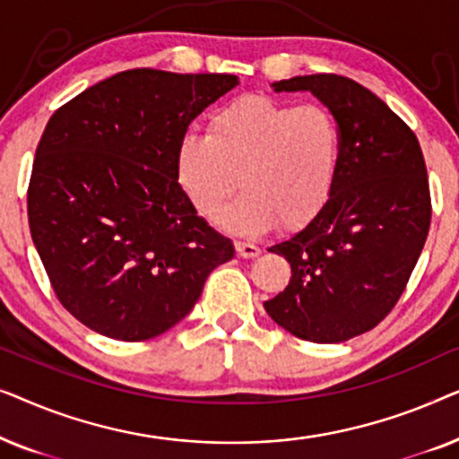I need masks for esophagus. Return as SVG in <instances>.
Wrapping results in <instances>:
<instances>
[{
    "label": "esophagus",
    "mask_w": 459,
    "mask_h": 459,
    "mask_svg": "<svg viewBox=\"0 0 459 459\" xmlns=\"http://www.w3.org/2000/svg\"><path fill=\"white\" fill-rule=\"evenodd\" d=\"M236 253L242 259H255V256L261 255V248L253 242H236Z\"/></svg>",
    "instance_id": "obj_1"
}]
</instances>
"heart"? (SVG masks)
Returning a JSON list of instances; mask_svg holds the SVG:
<instances>
[{
    "instance_id": "1",
    "label": "heart",
    "mask_w": 459,
    "mask_h": 459,
    "mask_svg": "<svg viewBox=\"0 0 459 459\" xmlns=\"http://www.w3.org/2000/svg\"><path fill=\"white\" fill-rule=\"evenodd\" d=\"M341 162L342 131L328 108L244 96L211 112L206 135L181 137L175 178L206 219L240 186L244 194L219 223L259 234L275 221L286 230L309 223L334 192Z\"/></svg>"
}]
</instances>
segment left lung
<instances>
[{"instance_id":"left-lung-1","label":"left lung","mask_w":459,"mask_h":459,"mask_svg":"<svg viewBox=\"0 0 459 459\" xmlns=\"http://www.w3.org/2000/svg\"><path fill=\"white\" fill-rule=\"evenodd\" d=\"M273 91H309L342 131V162L322 211L273 244L292 278L263 303L269 317L311 342H344L388 316L430 228V192L413 131L366 87L338 74H303Z\"/></svg>"}]
</instances>
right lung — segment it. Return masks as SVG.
<instances>
[{
	"label": "right lung",
	"mask_w": 459,
	"mask_h": 459,
	"mask_svg": "<svg viewBox=\"0 0 459 459\" xmlns=\"http://www.w3.org/2000/svg\"><path fill=\"white\" fill-rule=\"evenodd\" d=\"M236 74L134 68L52 115L35 152L29 228L60 303L98 334L148 341L196 305L234 244L175 178L187 125Z\"/></svg>",
	"instance_id": "add662e5"
}]
</instances>
